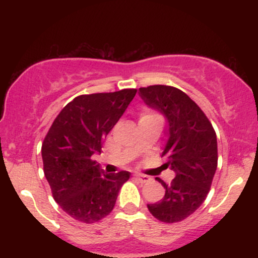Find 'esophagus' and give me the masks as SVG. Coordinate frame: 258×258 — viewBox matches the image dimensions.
<instances>
[{
	"instance_id": "34e87169",
	"label": "esophagus",
	"mask_w": 258,
	"mask_h": 258,
	"mask_svg": "<svg viewBox=\"0 0 258 258\" xmlns=\"http://www.w3.org/2000/svg\"><path fill=\"white\" fill-rule=\"evenodd\" d=\"M135 177H136V179H138L139 182H141V183H147V182H149V180H150L149 177L146 176V174L136 173V174H135Z\"/></svg>"
}]
</instances>
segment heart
Returning a JSON list of instances; mask_svg holds the SVG:
<instances>
[{
	"instance_id": "heart-1",
	"label": "heart",
	"mask_w": 258,
	"mask_h": 258,
	"mask_svg": "<svg viewBox=\"0 0 258 258\" xmlns=\"http://www.w3.org/2000/svg\"><path fill=\"white\" fill-rule=\"evenodd\" d=\"M152 117H160V116L158 114H155V112H150V111L143 112V114L141 115V120L142 119H152Z\"/></svg>"
}]
</instances>
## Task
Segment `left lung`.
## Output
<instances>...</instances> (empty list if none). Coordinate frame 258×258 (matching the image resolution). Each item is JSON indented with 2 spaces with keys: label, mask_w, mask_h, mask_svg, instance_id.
<instances>
[{
  "label": "left lung",
  "mask_w": 258,
  "mask_h": 258,
  "mask_svg": "<svg viewBox=\"0 0 258 258\" xmlns=\"http://www.w3.org/2000/svg\"><path fill=\"white\" fill-rule=\"evenodd\" d=\"M139 96L168 121V141L162 156L165 166L176 173L171 183L156 178L165 197L148 210L156 220L176 223L200 207L211 188L217 168V138L210 120L193 99L172 86L154 85L139 88Z\"/></svg>",
  "instance_id": "obj_1"
}]
</instances>
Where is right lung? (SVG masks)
<instances>
[{"instance_id": "obj_1", "label": "right lung", "mask_w": 258, "mask_h": 258, "mask_svg": "<svg viewBox=\"0 0 258 258\" xmlns=\"http://www.w3.org/2000/svg\"><path fill=\"white\" fill-rule=\"evenodd\" d=\"M137 93L136 88L81 94L61 109L43 139V172L53 199L70 217L94 223L114 209L130 172L105 174L93 154Z\"/></svg>"}]
</instances>
